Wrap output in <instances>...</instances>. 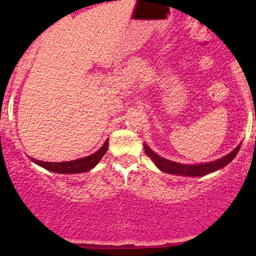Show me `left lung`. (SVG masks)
<instances>
[{
    "label": "left lung",
    "mask_w": 256,
    "mask_h": 256,
    "mask_svg": "<svg viewBox=\"0 0 256 256\" xmlns=\"http://www.w3.org/2000/svg\"><path fill=\"white\" fill-rule=\"evenodd\" d=\"M240 148V144L237 146V148H234L230 154L219 158V160L212 161V162L200 164V165H182V164L173 162V161L166 160V158L158 156V155L155 154L152 149H149L148 146L144 144L146 154L154 161V164L158 166V168H160L162 172L170 173V174L188 176V177H198V176L208 174V173L216 171V170L219 168H222V167L228 165V164H230L231 161L234 160V158L237 155Z\"/></svg>",
    "instance_id": "1"
}]
</instances>
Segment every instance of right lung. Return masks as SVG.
I'll return each mask as SVG.
<instances>
[{"instance_id":"add662e5","label":"right lung","mask_w":256,"mask_h":256,"mask_svg":"<svg viewBox=\"0 0 256 256\" xmlns=\"http://www.w3.org/2000/svg\"><path fill=\"white\" fill-rule=\"evenodd\" d=\"M108 149V140H106L104 144L98 149V152H94L92 155H89V156L78 158V160L73 161H64V162H46V161H40L36 160V158H32L31 160L34 162H36L37 165L44 167L46 170L52 172L56 173H82L86 172L89 170L94 168L100 162L102 156L106 154Z\"/></svg>"}]
</instances>
